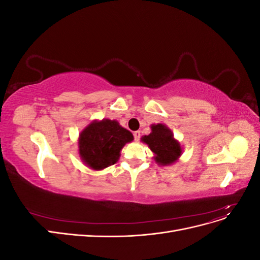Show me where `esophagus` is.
Returning <instances> with one entry per match:
<instances>
[{"label":"esophagus","instance_id":"esophagus-1","mask_svg":"<svg viewBox=\"0 0 260 260\" xmlns=\"http://www.w3.org/2000/svg\"><path fill=\"white\" fill-rule=\"evenodd\" d=\"M133 138H135V141H139L141 138V132L140 131L133 132Z\"/></svg>","mask_w":260,"mask_h":260}]
</instances>
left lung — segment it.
I'll return each mask as SVG.
<instances>
[{
	"label": "left lung",
	"mask_w": 260,
	"mask_h": 260,
	"mask_svg": "<svg viewBox=\"0 0 260 260\" xmlns=\"http://www.w3.org/2000/svg\"><path fill=\"white\" fill-rule=\"evenodd\" d=\"M142 141L156 154L154 157L156 162L162 166L175 162L182 152L172 132L161 123L153 124L152 132L148 136H144Z\"/></svg>",
	"instance_id": "8db88e82"
}]
</instances>
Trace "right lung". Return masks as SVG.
<instances>
[{
    "instance_id": "add662e5",
    "label": "right lung",
    "mask_w": 260,
    "mask_h": 260,
    "mask_svg": "<svg viewBox=\"0 0 260 260\" xmlns=\"http://www.w3.org/2000/svg\"><path fill=\"white\" fill-rule=\"evenodd\" d=\"M132 140V133L116 120L94 121L81 132L79 154L90 168L101 170L116 164L120 149Z\"/></svg>"
}]
</instances>
